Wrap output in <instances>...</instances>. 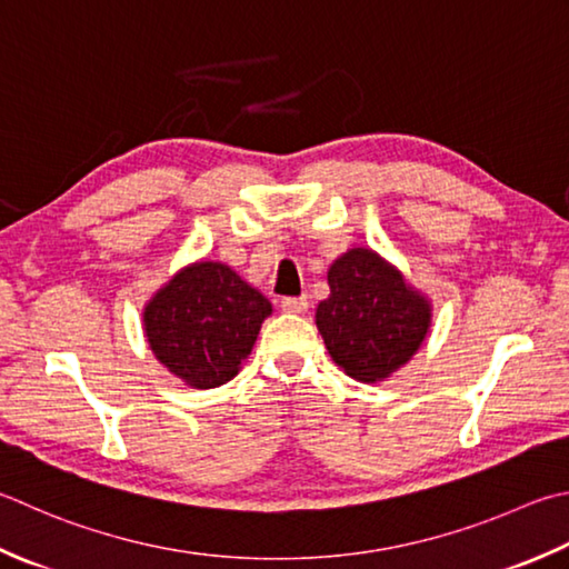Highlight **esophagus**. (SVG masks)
<instances>
[{
	"label": "esophagus",
	"mask_w": 569,
	"mask_h": 569,
	"mask_svg": "<svg viewBox=\"0 0 569 569\" xmlns=\"http://www.w3.org/2000/svg\"><path fill=\"white\" fill-rule=\"evenodd\" d=\"M281 308L286 310V313H293V316H300V313H306V310H308V298H306V296H296V298H283V300H281Z\"/></svg>",
	"instance_id": "1"
}]
</instances>
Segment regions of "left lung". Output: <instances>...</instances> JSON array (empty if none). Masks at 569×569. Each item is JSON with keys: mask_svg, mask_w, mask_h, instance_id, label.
Masks as SVG:
<instances>
[{"mask_svg": "<svg viewBox=\"0 0 569 569\" xmlns=\"http://www.w3.org/2000/svg\"><path fill=\"white\" fill-rule=\"evenodd\" d=\"M330 296L316 308L322 342L345 375L382 382L415 358L431 328V300L397 266L365 247L328 269Z\"/></svg>", "mask_w": 569, "mask_h": 569, "instance_id": "obj_1", "label": "left lung"}]
</instances>
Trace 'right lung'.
I'll return each instance as SVG.
<instances>
[{"mask_svg":"<svg viewBox=\"0 0 569 569\" xmlns=\"http://www.w3.org/2000/svg\"><path fill=\"white\" fill-rule=\"evenodd\" d=\"M271 300L221 261L177 271L142 308V330L167 372L192 389H214L239 375Z\"/></svg>","mask_w":569,"mask_h":569,"instance_id":"obj_1","label":"right lung"}]
</instances>
